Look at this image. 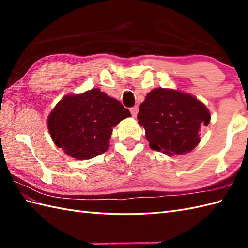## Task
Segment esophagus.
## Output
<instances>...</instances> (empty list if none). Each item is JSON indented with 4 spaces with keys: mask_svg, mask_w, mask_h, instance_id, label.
I'll list each match as a JSON object with an SVG mask.
<instances>
[{
    "mask_svg": "<svg viewBox=\"0 0 248 248\" xmlns=\"http://www.w3.org/2000/svg\"><path fill=\"white\" fill-rule=\"evenodd\" d=\"M139 107H133V108H130V112H131V114H132V116L133 117H136V116H138V113H139Z\"/></svg>",
    "mask_w": 248,
    "mask_h": 248,
    "instance_id": "34e87169",
    "label": "esophagus"
}]
</instances>
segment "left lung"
I'll return each instance as SVG.
<instances>
[{"label": "left lung", "mask_w": 248, "mask_h": 248, "mask_svg": "<svg viewBox=\"0 0 248 248\" xmlns=\"http://www.w3.org/2000/svg\"><path fill=\"white\" fill-rule=\"evenodd\" d=\"M138 119L150 148L172 156L191 152L199 144L200 129L210 124L211 114L192 94L161 87L147 93Z\"/></svg>", "instance_id": "left-lung-1"}]
</instances>
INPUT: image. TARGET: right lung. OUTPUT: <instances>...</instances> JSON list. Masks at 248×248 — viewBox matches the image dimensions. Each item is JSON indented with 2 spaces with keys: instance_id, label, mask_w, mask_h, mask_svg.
I'll return each mask as SVG.
<instances>
[{
  "instance_id": "1",
  "label": "right lung",
  "mask_w": 248,
  "mask_h": 248,
  "mask_svg": "<svg viewBox=\"0 0 248 248\" xmlns=\"http://www.w3.org/2000/svg\"><path fill=\"white\" fill-rule=\"evenodd\" d=\"M130 116L118 100L93 88L62 97L48 116V129L67 155L89 160L108 149L113 128Z\"/></svg>"
}]
</instances>
